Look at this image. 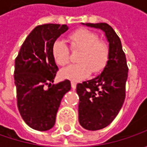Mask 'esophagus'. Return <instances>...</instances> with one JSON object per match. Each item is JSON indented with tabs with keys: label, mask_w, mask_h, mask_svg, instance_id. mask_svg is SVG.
Instances as JSON below:
<instances>
[{
	"label": "esophagus",
	"mask_w": 147,
	"mask_h": 147,
	"mask_svg": "<svg viewBox=\"0 0 147 147\" xmlns=\"http://www.w3.org/2000/svg\"><path fill=\"white\" fill-rule=\"evenodd\" d=\"M76 86H77V83L75 82H74V81H72L71 82V87L73 89H75L76 88Z\"/></svg>",
	"instance_id": "esophagus-1"
}]
</instances>
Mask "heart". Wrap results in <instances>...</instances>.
I'll use <instances>...</instances> for the list:
<instances>
[{
  "label": "heart",
  "mask_w": 147,
  "mask_h": 147,
  "mask_svg": "<svg viewBox=\"0 0 147 147\" xmlns=\"http://www.w3.org/2000/svg\"><path fill=\"white\" fill-rule=\"evenodd\" d=\"M73 51H81L78 55V64L71 65L60 70V76L72 81H81L90 74H97L102 70L109 59L110 50L104 41L93 31L80 28L68 37ZM54 60L58 65L64 66L70 60V50L61 40H56L51 48Z\"/></svg>",
  "instance_id": "1"
}]
</instances>
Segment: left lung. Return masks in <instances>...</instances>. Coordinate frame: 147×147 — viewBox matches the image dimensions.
Segmentation results:
<instances>
[{
  "label": "left lung",
  "instance_id": "8db88e82",
  "mask_svg": "<svg viewBox=\"0 0 147 147\" xmlns=\"http://www.w3.org/2000/svg\"><path fill=\"white\" fill-rule=\"evenodd\" d=\"M86 25L105 32L110 50L107 65L100 75L77 85L79 123L85 129L95 131L111 123L122 108L126 95L128 67L121 41L109 24Z\"/></svg>",
  "mask_w": 147,
  "mask_h": 147
}]
</instances>
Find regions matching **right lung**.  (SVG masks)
I'll use <instances>...</instances> for the list:
<instances>
[{"label":"right lung","mask_w":147,"mask_h":147,"mask_svg":"<svg viewBox=\"0 0 147 147\" xmlns=\"http://www.w3.org/2000/svg\"><path fill=\"white\" fill-rule=\"evenodd\" d=\"M67 30L66 24L37 26L27 37L15 59L18 109L24 122L35 130L47 131L53 127L60 101L71 88L67 79L51 85L59 69L52 56V45Z\"/></svg>","instance_id":"obj_1"}]
</instances>
